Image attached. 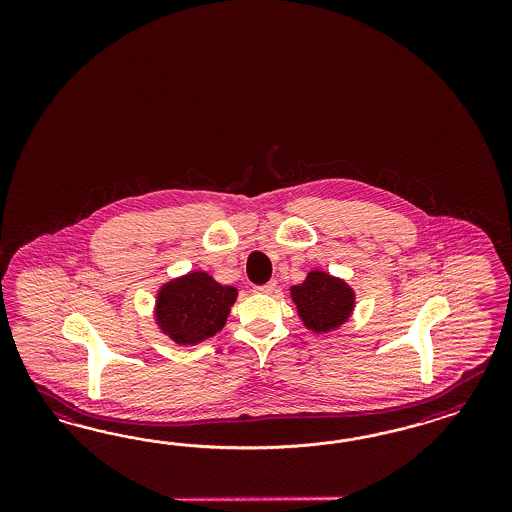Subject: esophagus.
Wrapping results in <instances>:
<instances>
[{
    "label": "esophagus",
    "instance_id": "34e87169",
    "mask_svg": "<svg viewBox=\"0 0 512 512\" xmlns=\"http://www.w3.org/2000/svg\"><path fill=\"white\" fill-rule=\"evenodd\" d=\"M276 287H278V283H276V281H268L266 285L255 287V293H259V295H272V293L276 291Z\"/></svg>",
    "mask_w": 512,
    "mask_h": 512
}]
</instances>
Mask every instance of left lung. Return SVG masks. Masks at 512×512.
<instances>
[{"instance_id": "1", "label": "left lung", "mask_w": 512, "mask_h": 512, "mask_svg": "<svg viewBox=\"0 0 512 512\" xmlns=\"http://www.w3.org/2000/svg\"><path fill=\"white\" fill-rule=\"evenodd\" d=\"M300 323L315 334H328L345 325L357 306L355 289L325 270H310L306 279L289 287Z\"/></svg>"}]
</instances>
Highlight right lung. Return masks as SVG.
<instances>
[{
  "label": "right lung",
  "instance_id": "obj_1",
  "mask_svg": "<svg viewBox=\"0 0 512 512\" xmlns=\"http://www.w3.org/2000/svg\"><path fill=\"white\" fill-rule=\"evenodd\" d=\"M236 298L233 285H221L204 270H189L157 289L154 323L176 345L193 347L223 330Z\"/></svg>",
  "mask_w": 512,
  "mask_h": 512
}]
</instances>
